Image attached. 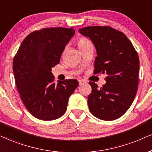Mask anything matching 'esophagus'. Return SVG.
<instances>
[{"mask_svg": "<svg viewBox=\"0 0 152 152\" xmlns=\"http://www.w3.org/2000/svg\"><path fill=\"white\" fill-rule=\"evenodd\" d=\"M86 83H87V82H86L85 80H79V85H84V84H86Z\"/></svg>", "mask_w": 152, "mask_h": 152, "instance_id": "esophagus-1", "label": "esophagus"}]
</instances>
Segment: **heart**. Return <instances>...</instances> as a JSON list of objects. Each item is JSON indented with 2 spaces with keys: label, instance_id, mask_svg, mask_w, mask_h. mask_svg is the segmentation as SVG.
I'll return each mask as SVG.
<instances>
[{
  "label": "heart",
  "instance_id": "heart-1",
  "mask_svg": "<svg viewBox=\"0 0 152 152\" xmlns=\"http://www.w3.org/2000/svg\"><path fill=\"white\" fill-rule=\"evenodd\" d=\"M89 43H91V42H89V40H88L87 38H85V37H81V38H80L79 39H78L77 44V46H78V47H79L80 49H81V48L85 47L86 45L89 44Z\"/></svg>",
  "mask_w": 152,
  "mask_h": 152
}]
</instances>
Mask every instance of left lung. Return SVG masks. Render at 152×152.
<instances>
[{"mask_svg": "<svg viewBox=\"0 0 152 152\" xmlns=\"http://www.w3.org/2000/svg\"><path fill=\"white\" fill-rule=\"evenodd\" d=\"M94 44L97 56L94 74L106 72V83L99 88L89 82V109L104 121H113L124 114L133 102L139 83L140 60L126 35L109 26H91L80 29Z\"/></svg>", "mask_w": 152, "mask_h": 152, "instance_id": "1", "label": "left lung"}]
</instances>
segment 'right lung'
I'll return each mask as SVG.
<instances>
[{
	"label": "right lung",
	"mask_w": 152,
	"mask_h": 152,
	"mask_svg": "<svg viewBox=\"0 0 152 152\" xmlns=\"http://www.w3.org/2000/svg\"><path fill=\"white\" fill-rule=\"evenodd\" d=\"M74 34L72 27L32 31L15 56L12 69L17 89L25 107L37 118L52 121L61 117L69 97L79 85L77 80L70 79L56 84L51 72Z\"/></svg>",
	"instance_id": "1"
}]
</instances>
